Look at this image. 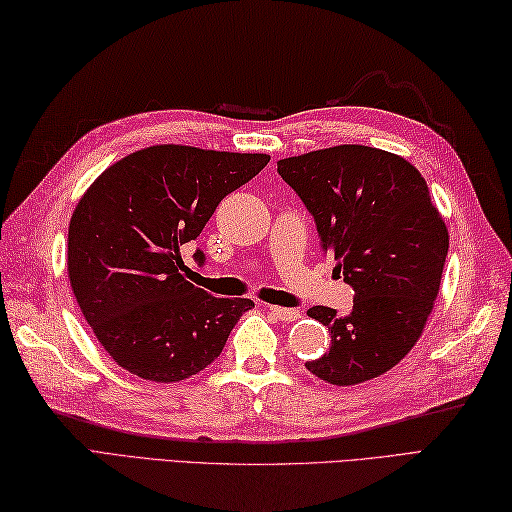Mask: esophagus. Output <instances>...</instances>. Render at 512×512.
<instances>
[{
  "mask_svg": "<svg viewBox=\"0 0 512 512\" xmlns=\"http://www.w3.org/2000/svg\"><path fill=\"white\" fill-rule=\"evenodd\" d=\"M270 314H273L275 319L279 321H297L301 317V312L295 310V308H279V306H270L268 308Z\"/></svg>",
  "mask_w": 512,
  "mask_h": 512,
  "instance_id": "esophagus-1",
  "label": "esophagus"
}]
</instances>
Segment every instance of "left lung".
Returning <instances> with one entry per match:
<instances>
[{
    "label": "left lung",
    "instance_id": "1",
    "mask_svg": "<svg viewBox=\"0 0 512 512\" xmlns=\"http://www.w3.org/2000/svg\"><path fill=\"white\" fill-rule=\"evenodd\" d=\"M314 217L321 248L354 290L352 312L314 306L330 350L308 372L330 385H358L389 372L424 330L438 297L449 233L420 171L365 145H339L277 162Z\"/></svg>",
    "mask_w": 512,
    "mask_h": 512
}]
</instances>
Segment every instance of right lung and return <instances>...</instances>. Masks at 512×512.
I'll return each mask as SVG.
<instances>
[{
    "instance_id": "1",
    "label": "right lung",
    "mask_w": 512,
    "mask_h": 512,
    "mask_svg": "<svg viewBox=\"0 0 512 512\" xmlns=\"http://www.w3.org/2000/svg\"><path fill=\"white\" fill-rule=\"evenodd\" d=\"M268 160L156 145L118 160L85 191L70 220L68 275L85 321L116 365L145 380L178 383L222 354L255 303L193 286L180 273V246ZM193 259L202 266V250Z\"/></svg>"
}]
</instances>
